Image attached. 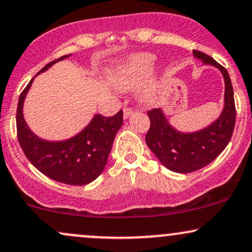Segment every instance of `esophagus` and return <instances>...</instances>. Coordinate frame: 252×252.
Segmentation results:
<instances>
[{
  "label": "esophagus",
  "mask_w": 252,
  "mask_h": 252,
  "mask_svg": "<svg viewBox=\"0 0 252 252\" xmlns=\"http://www.w3.org/2000/svg\"><path fill=\"white\" fill-rule=\"evenodd\" d=\"M132 113H134V110H132L131 108H124L123 109V117L124 120H126L130 115H132Z\"/></svg>",
  "instance_id": "34e87169"
}]
</instances>
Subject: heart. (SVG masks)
<instances>
[{"label":"heart","instance_id":"heart-1","mask_svg":"<svg viewBox=\"0 0 252 252\" xmlns=\"http://www.w3.org/2000/svg\"><path fill=\"white\" fill-rule=\"evenodd\" d=\"M156 57L150 53H139L130 56L120 65L109 71V78L121 90L131 89L141 83L155 64Z\"/></svg>","mask_w":252,"mask_h":252}]
</instances>
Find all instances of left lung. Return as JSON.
<instances>
[{
    "label": "left lung",
    "mask_w": 252,
    "mask_h": 252,
    "mask_svg": "<svg viewBox=\"0 0 252 252\" xmlns=\"http://www.w3.org/2000/svg\"><path fill=\"white\" fill-rule=\"evenodd\" d=\"M193 56L222 72L225 93L220 116L199 131L181 132L170 126L162 109L148 111L150 129L145 136L147 145L166 169L180 174L199 170L213 162L228 145L236 122L233 89L226 69L202 51L193 50Z\"/></svg>",
    "instance_id": "8db88e82"
}]
</instances>
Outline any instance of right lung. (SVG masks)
<instances>
[{"instance_id": "right-lung-1", "label": "right lung", "mask_w": 252, "mask_h": 252, "mask_svg": "<svg viewBox=\"0 0 252 252\" xmlns=\"http://www.w3.org/2000/svg\"><path fill=\"white\" fill-rule=\"evenodd\" d=\"M69 56L48 63L37 75ZM32 81L21 93L16 111L17 138L24 155L38 171L60 183L86 186L96 180L107 164L115 136L123 124V111L111 117L95 115L80 134L66 141H45L29 129L23 117V102Z\"/></svg>"}]
</instances>
